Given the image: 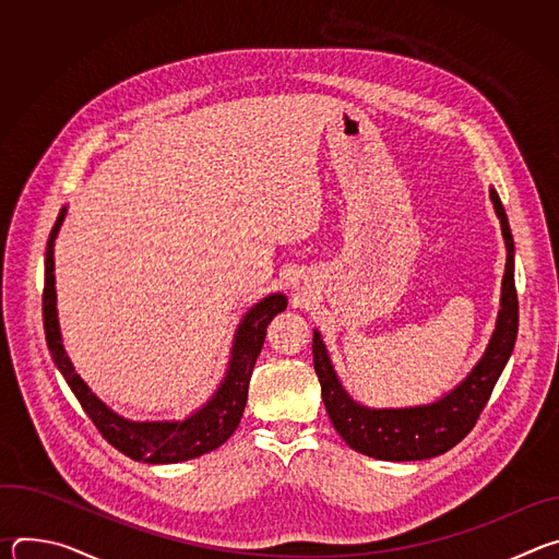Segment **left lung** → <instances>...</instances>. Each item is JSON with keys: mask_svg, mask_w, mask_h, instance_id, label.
<instances>
[{"mask_svg": "<svg viewBox=\"0 0 559 559\" xmlns=\"http://www.w3.org/2000/svg\"><path fill=\"white\" fill-rule=\"evenodd\" d=\"M491 201L502 223L507 243V270L502 278V309L493 338L483 360L442 401L412 409H367L354 403L341 386L321 334L313 332V371L321 382L323 403L334 429L356 451L391 462L427 460L453 449L480 418L491 391L515 347L518 292L513 278V236L507 212L496 190Z\"/></svg>", "mask_w": 559, "mask_h": 559, "instance_id": "8db88e82", "label": "left lung"}]
</instances>
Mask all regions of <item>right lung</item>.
I'll return each instance as SVG.
<instances>
[{
  "label": "right lung",
  "mask_w": 559,
  "mask_h": 559,
  "mask_svg": "<svg viewBox=\"0 0 559 559\" xmlns=\"http://www.w3.org/2000/svg\"><path fill=\"white\" fill-rule=\"evenodd\" d=\"M66 207H61L46 246V276H44V296H41V309H44V332L46 343L52 354V360L61 376L66 378L68 386L76 395L79 405L84 407L93 425L99 429V433L123 455L150 462V464H175L183 460L199 457L207 451H214L221 447L241 423L246 403H248V386L250 378L257 365V358L261 354V347L265 343L267 325L272 318L287 307V298L283 294H272L257 302L243 318V323L238 325V332L234 336V349L229 369L225 373V380L221 382L218 391L212 395V401L186 418L183 423H130L110 412L99 397L86 386V382L74 373L72 362L68 360L61 336H59V323H57V307H55V259L52 248L57 231L63 223Z\"/></svg>",
  "instance_id": "right-lung-1"
}]
</instances>
